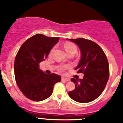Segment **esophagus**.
Listing matches in <instances>:
<instances>
[{
  "mask_svg": "<svg viewBox=\"0 0 123 123\" xmlns=\"http://www.w3.org/2000/svg\"><path fill=\"white\" fill-rule=\"evenodd\" d=\"M62 80H64V81H69V78H65V77H62L61 78Z\"/></svg>",
  "mask_w": 123,
  "mask_h": 123,
  "instance_id": "esophagus-1",
  "label": "esophagus"
}]
</instances>
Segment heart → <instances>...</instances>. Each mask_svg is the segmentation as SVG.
<instances>
[{"instance_id": "heart-1", "label": "heart", "mask_w": 123, "mask_h": 123, "mask_svg": "<svg viewBox=\"0 0 123 123\" xmlns=\"http://www.w3.org/2000/svg\"><path fill=\"white\" fill-rule=\"evenodd\" d=\"M64 48L65 50L68 55H74L77 51V47L74 43L72 42H67L64 44ZM69 68L68 65H61L57 67V69L59 72H63Z\"/></svg>"}]
</instances>
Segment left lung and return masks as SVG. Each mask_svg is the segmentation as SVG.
<instances>
[{"label": "left lung", "instance_id": "8db88e82", "mask_svg": "<svg viewBox=\"0 0 123 123\" xmlns=\"http://www.w3.org/2000/svg\"><path fill=\"white\" fill-rule=\"evenodd\" d=\"M68 40L76 43L81 50V59L75 69L77 73L84 74L82 79H71L75 87L68 95L78 102H90L100 96L108 82L110 68L107 58L102 48L93 41L83 38Z\"/></svg>", "mask_w": 123, "mask_h": 123}]
</instances>
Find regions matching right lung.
I'll list each match as a JSON object with an SVG mask.
<instances>
[{
  "mask_svg": "<svg viewBox=\"0 0 123 123\" xmlns=\"http://www.w3.org/2000/svg\"><path fill=\"white\" fill-rule=\"evenodd\" d=\"M59 37L37 34L27 39L18 50L14 62L15 81L25 97L42 101L52 95L54 85L61 78L56 74H47L39 69V63L48 57Z\"/></svg>",
  "mask_w": 123,
  "mask_h": 123,
  "instance_id": "1",
  "label": "right lung"
}]
</instances>
